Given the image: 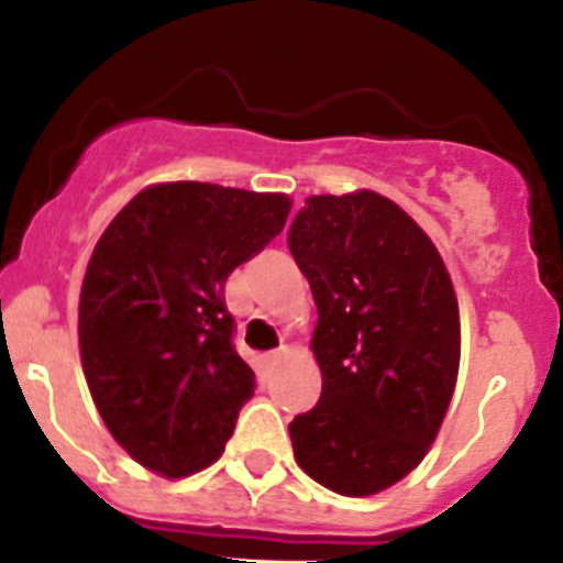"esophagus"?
I'll list each match as a JSON object with an SVG mask.
<instances>
[{
  "label": "esophagus",
  "mask_w": 563,
  "mask_h": 563,
  "mask_svg": "<svg viewBox=\"0 0 563 563\" xmlns=\"http://www.w3.org/2000/svg\"><path fill=\"white\" fill-rule=\"evenodd\" d=\"M280 356H283V349L266 351V354H261V365H264L266 371H272V367H275L277 362H280Z\"/></svg>",
  "instance_id": "34e87169"
}]
</instances>
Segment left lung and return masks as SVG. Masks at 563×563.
Here are the masks:
<instances>
[{
	"label": "left lung",
	"mask_w": 563,
	"mask_h": 563,
	"mask_svg": "<svg viewBox=\"0 0 563 563\" xmlns=\"http://www.w3.org/2000/svg\"><path fill=\"white\" fill-rule=\"evenodd\" d=\"M308 277L321 367L316 408L288 424L294 457L340 496L400 482L433 444L460 365L450 272L430 236L373 190L313 196L288 231Z\"/></svg>",
	"instance_id": "1"
}]
</instances>
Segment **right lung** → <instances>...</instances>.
Wrapping results in <instances>:
<instances>
[{
	"label": "right lung",
	"instance_id": "obj_1",
	"mask_svg": "<svg viewBox=\"0 0 563 563\" xmlns=\"http://www.w3.org/2000/svg\"><path fill=\"white\" fill-rule=\"evenodd\" d=\"M288 212L280 192L168 181L100 236L78 305L84 376L106 428L150 471L179 479L223 455L255 389L223 286Z\"/></svg>",
	"mask_w": 563,
	"mask_h": 563
}]
</instances>
